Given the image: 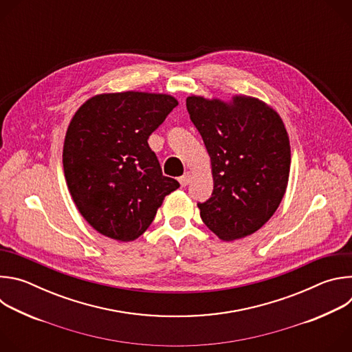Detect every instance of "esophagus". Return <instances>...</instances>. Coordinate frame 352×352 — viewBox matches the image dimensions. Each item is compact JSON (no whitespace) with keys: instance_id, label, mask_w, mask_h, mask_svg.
<instances>
[{"instance_id":"1","label":"esophagus","mask_w":352,"mask_h":352,"mask_svg":"<svg viewBox=\"0 0 352 352\" xmlns=\"http://www.w3.org/2000/svg\"><path fill=\"white\" fill-rule=\"evenodd\" d=\"M178 181H179L181 186H186L189 184V181H190V173H185L182 177L178 178Z\"/></svg>"}]
</instances>
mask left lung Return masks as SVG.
I'll use <instances>...</instances> for the list:
<instances>
[{
	"label": "left lung",
	"mask_w": 352,
	"mask_h": 352,
	"mask_svg": "<svg viewBox=\"0 0 352 352\" xmlns=\"http://www.w3.org/2000/svg\"><path fill=\"white\" fill-rule=\"evenodd\" d=\"M186 109L212 162L213 192L197 204L200 217L223 241L256 232L277 210L288 184L291 148L281 117L249 96L230 102L189 96Z\"/></svg>",
	"instance_id": "8db88e82"
}]
</instances>
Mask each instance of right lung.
<instances>
[{
	"label": "right lung",
	"mask_w": 352,
	"mask_h": 352,
	"mask_svg": "<svg viewBox=\"0 0 352 352\" xmlns=\"http://www.w3.org/2000/svg\"><path fill=\"white\" fill-rule=\"evenodd\" d=\"M177 106L175 97L163 93H104L72 117L64 174L79 213L100 234L121 242L139 238L164 197L179 188L163 175L147 143Z\"/></svg>",
	"instance_id": "1"
}]
</instances>
